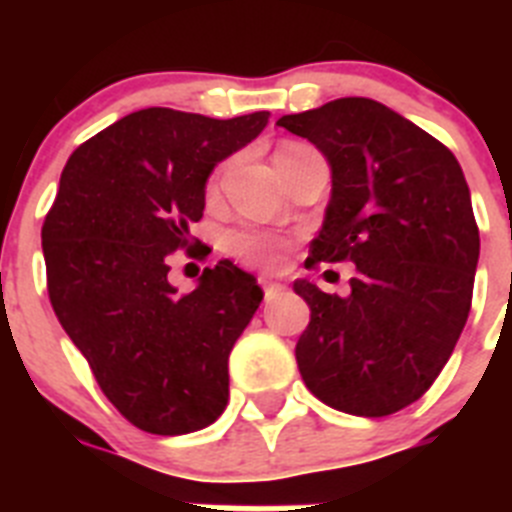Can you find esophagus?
<instances>
[{
	"label": "esophagus",
	"instance_id": "esophagus-1",
	"mask_svg": "<svg viewBox=\"0 0 512 512\" xmlns=\"http://www.w3.org/2000/svg\"><path fill=\"white\" fill-rule=\"evenodd\" d=\"M284 295V287L282 284H274V282H264V300L266 302H274Z\"/></svg>",
	"mask_w": 512,
	"mask_h": 512
}]
</instances>
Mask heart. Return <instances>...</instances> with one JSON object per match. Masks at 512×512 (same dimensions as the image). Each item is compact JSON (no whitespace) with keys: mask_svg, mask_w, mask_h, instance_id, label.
Wrapping results in <instances>:
<instances>
[{"mask_svg":"<svg viewBox=\"0 0 512 512\" xmlns=\"http://www.w3.org/2000/svg\"><path fill=\"white\" fill-rule=\"evenodd\" d=\"M217 176L220 174H212L210 192L217 187ZM225 246H228V251L233 253L235 259H241L253 266H274L284 251V241H279L277 235L264 233V230H253V228H243V230H233V233H228Z\"/></svg>","mask_w":512,"mask_h":512,"instance_id":"heart-1","label":"heart"}]
</instances>
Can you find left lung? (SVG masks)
Segmentation results:
<instances>
[{
    "mask_svg": "<svg viewBox=\"0 0 512 512\" xmlns=\"http://www.w3.org/2000/svg\"><path fill=\"white\" fill-rule=\"evenodd\" d=\"M277 125L328 158L333 189L305 266L354 261L351 295L307 279L310 325L295 348L307 390L330 408L384 418L431 390L469 318L479 228L454 153L366 97Z\"/></svg>",
    "mask_w": 512,
    "mask_h": 512,
    "instance_id": "1",
    "label": "left lung"
}]
</instances>
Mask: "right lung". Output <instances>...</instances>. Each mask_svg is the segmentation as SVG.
Listing matches in <instances>:
<instances>
[{
	"label": "right lung",
	"instance_id": "1",
	"mask_svg": "<svg viewBox=\"0 0 512 512\" xmlns=\"http://www.w3.org/2000/svg\"><path fill=\"white\" fill-rule=\"evenodd\" d=\"M269 112L215 120L148 107L122 117L63 166L43 223L48 297L104 397L156 436L215 423L228 405V356L264 292L230 261L194 292L169 284L171 253L200 259L189 238L212 166L251 143Z\"/></svg>",
	"mask_w": 512,
	"mask_h": 512
}]
</instances>
